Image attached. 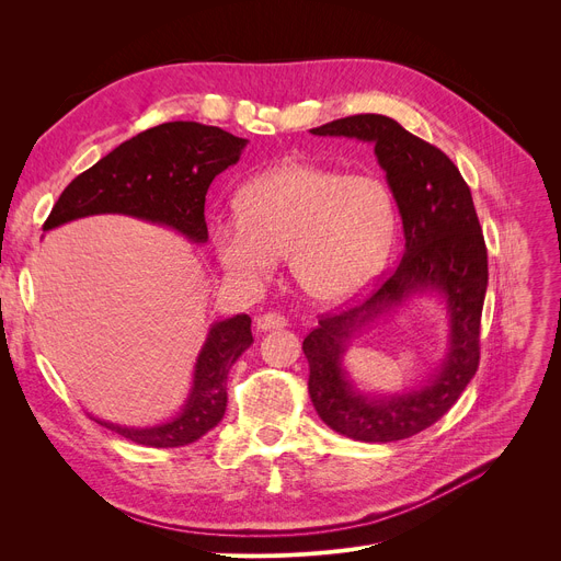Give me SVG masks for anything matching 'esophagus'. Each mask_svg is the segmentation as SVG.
Instances as JSON below:
<instances>
[{
	"mask_svg": "<svg viewBox=\"0 0 561 561\" xmlns=\"http://www.w3.org/2000/svg\"><path fill=\"white\" fill-rule=\"evenodd\" d=\"M256 322V330L259 332H268V330H279V328H286V318L282 313H275V311H268V313H261L254 318Z\"/></svg>",
	"mask_w": 561,
	"mask_h": 561,
	"instance_id": "obj_1",
	"label": "esophagus"
}]
</instances>
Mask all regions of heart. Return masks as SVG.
Masks as SVG:
<instances>
[{
	"instance_id": "obj_1",
	"label": "heart",
	"mask_w": 561,
	"mask_h": 561,
	"mask_svg": "<svg viewBox=\"0 0 561 561\" xmlns=\"http://www.w3.org/2000/svg\"><path fill=\"white\" fill-rule=\"evenodd\" d=\"M236 220L211 227L225 275L259 290L286 256L293 282L322 307L355 300L375 282L398 225L393 193L381 176L305 161L252 176L236 195Z\"/></svg>"
}]
</instances>
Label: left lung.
<instances>
[{"label":"left lung","mask_w":561,"mask_h":561,"mask_svg":"<svg viewBox=\"0 0 561 561\" xmlns=\"http://www.w3.org/2000/svg\"><path fill=\"white\" fill-rule=\"evenodd\" d=\"M311 134L373 142L402 216L404 252L396 271L364 302L322 313L302 343L309 396L322 423L347 438L391 444L446 416L480 366V320L489 282L482 227L457 165L391 117L350 115ZM425 289H436L447 300L451 345L445 364L419 392L381 399L362 394L342 370L351 334Z\"/></svg>","instance_id":"1"}]
</instances>
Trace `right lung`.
I'll return each mask as SVG.
<instances>
[{"mask_svg": "<svg viewBox=\"0 0 561 561\" xmlns=\"http://www.w3.org/2000/svg\"><path fill=\"white\" fill-rule=\"evenodd\" d=\"M245 138L199 123H163L117 145L68 184L43 229L98 214H125L172 227L193 243H206L204 202L216 174L241 159ZM248 313L216 322L206 336L182 414L154 427L98 421L150 448L188 446L214 430L227 409V375L252 345Z\"/></svg>", "mask_w": 561, "mask_h": 561, "instance_id": "right-lung-1", "label": "right lung"}]
</instances>
